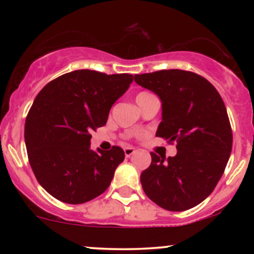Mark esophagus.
I'll list each match as a JSON object with an SVG mask.
<instances>
[{
    "mask_svg": "<svg viewBox=\"0 0 254 254\" xmlns=\"http://www.w3.org/2000/svg\"><path fill=\"white\" fill-rule=\"evenodd\" d=\"M136 153V150L133 149L132 147H127V148H124V154H125V156L127 157H130L131 155H133V154Z\"/></svg>",
    "mask_w": 254,
    "mask_h": 254,
    "instance_id": "1",
    "label": "esophagus"
}]
</instances>
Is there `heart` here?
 <instances>
[{
    "mask_svg": "<svg viewBox=\"0 0 254 254\" xmlns=\"http://www.w3.org/2000/svg\"><path fill=\"white\" fill-rule=\"evenodd\" d=\"M151 97H154V95L150 94V93L141 92V93H138V94L136 95V101H137V104L141 105L142 103H144V101L147 100V99H149Z\"/></svg>",
    "mask_w": 254,
    "mask_h": 254,
    "instance_id": "obj_1",
    "label": "heart"
}]
</instances>
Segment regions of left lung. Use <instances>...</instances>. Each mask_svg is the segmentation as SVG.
<instances>
[{"label": "left lung", "mask_w": 254, "mask_h": 254, "mask_svg": "<svg viewBox=\"0 0 254 254\" xmlns=\"http://www.w3.org/2000/svg\"><path fill=\"white\" fill-rule=\"evenodd\" d=\"M137 84L154 92L162 103L156 136L177 142V155L150 153L142 172L148 197L170 211H184L214 191L228 162L233 133L226 106L208 80L191 71L170 69L135 75Z\"/></svg>", "instance_id": "8db88e82"}]
</instances>
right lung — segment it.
I'll list each match as a JSON object with an SVG mask.
<instances>
[{
    "label": "right lung",
    "mask_w": 254,
    "mask_h": 254,
    "mask_svg": "<svg viewBox=\"0 0 254 254\" xmlns=\"http://www.w3.org/2000/svg\"><path fill=\"white\" fill-rule=\"evenodd\" d=\"M132 80L130 74L82 69L52 80L34 99L25 123L26 149L38 183L52 197L81 204L109 188L124 150H92L90 131L106 124Z\"/></svg>",
    "instance_id": "obj_1"
}]
</instances>
